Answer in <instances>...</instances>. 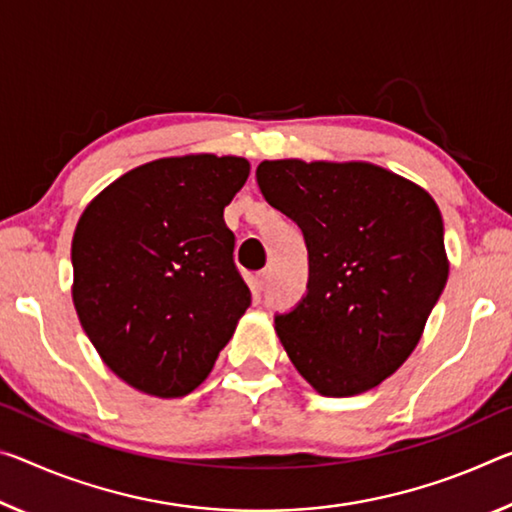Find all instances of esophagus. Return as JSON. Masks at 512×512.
Instances as JSON below:
<instances>
[{
    "mask_svg": "<svg viewBox=\"0 0 512 512\" xmlns=\"http://www.w3.org/2000/svg\"><path fill=\"white\" fill-rule=\"evenodd\" d=\"M266 285H269V271L257 273V278H255V287H257V291H264V289H266Z\"/></svg>",
    "mask_w": 512,
    "mask_h": 512,
    "instance_id": "1",
    "label": "esophagus"
}]
</instances>
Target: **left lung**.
I'll return each mask as SVG.
<instances>
[{
	"instance_id": "1",
	"label": "left lung",
	"mask_w": 512,
	"mask_h": 512,
	"mask_svg": "<svg viewBox=\"0 0 512 512\" xmlns=\"http://www.w3.org/2000/svg\"><path fill=\"white\" fill-rule=\"evenodd\" d=\"M257 184L310 255L307 294L275 314L289 360L323 396L369 392L415 351L449 278L440 209L367 161H262Z\"/></svg>"
}]
</instances>
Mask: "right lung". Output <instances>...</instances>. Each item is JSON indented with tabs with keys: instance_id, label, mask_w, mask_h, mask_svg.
<instances>
[{
	"instance_id": "right-lung-1",
	"label": "right lung",
	"mask_w": 512,
	"mask_h": 512,
	"mask_svg": "<svg viewBox=\"0 0 512 512\" xmlns=\"http://www.w3.org/2000/svg\"><path fill=\"white\" fill-rule=\"evenodd\" d=\"M248 173L243 157L157 159L118 177L79 218L72 303L104 364L139 392H193L248 310L223 221Z\"/></svg>"
}]
</instances>
